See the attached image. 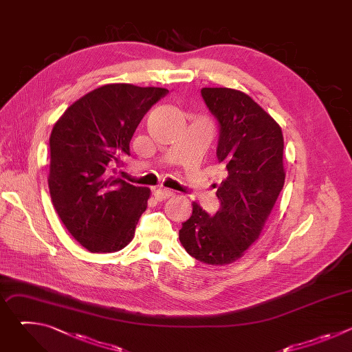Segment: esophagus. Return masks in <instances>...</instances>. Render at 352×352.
<instances>
[{"instance_id":"obj_1","label":"esophagus","mask_w":352,"mask_h":352,"mask_svg":"<svg viewBox=\"0 0 352 352\" xmlns=\"http://www.w3.org/2000/svg\"><path fill=\"white\" fill-rule=\"evenodd\" d=\"M174 195V192H171V190H168V189H156L155 192H153V196H155V199L156 200H159V202H162V200H166V199H168V197H171Z\"/></svg>"}]
</instances>
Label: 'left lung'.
Masks as SVG:
<instances>
[{"label": "left lung", "mask_w": 352, "mask_h": 352, "mask_svg": "<svg viewBox=\"0 0 352 352\" xmlns=\"http://www.w3.org/2000/svg\"><path fill=\"white\" fill-rule=\"evenodd\" d=\"M202 97L220 124L217 159L227 177L217 186V213L209 216L192 202L179 241L196 261L224 266L259 238L276 205L285 179L284 138L272 116L243 91L204 87Z\"/></svg>", "instance_id": "8db88e82"}]
</instances>
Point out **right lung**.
Listing matches in <instances>:
<instances>
[{"instance_id":"add662e5","label":"right lung","mask_w":352,"mask_h":352,"mask_svg":"<svg viewBox=\"0 0 352 352\" xmlns=\"http://www.w3.org/2000/svg\"><path fill=\"white\" fill-rule=\"evenodd\" d=\"M163 87L100 86L72 103L50 136L48 188L71 235L93 254H111L135 235L150 189L109 175L129 155V142Z\"/></svg>"}]
</instances>
